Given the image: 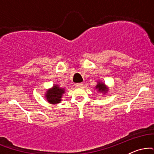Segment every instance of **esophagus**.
<instances>
[{
	"mask_svg": "<svg viewBox=\"0 0 154 154\" xmlns=\"http://www.w3.org/2000/svg\"><path fill=\"white\" fill-rule=\"evenodd\" d=\"M82 85V84L81 82H79V83H75V86L76 88H79V87H81V86Z\"/></svg>",
	"mask_w": 154,
	"mask_h": 154,
	"instance_id": "1",
	"label": "esophagus"
}]
</instances>
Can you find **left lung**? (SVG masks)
Listing matches in <instances>:
<instances>
[{
  "label": "left lung",
  "mask_w": 154,
  "mask_h": 154,
  "mask_svg": "<svg viewBox=\"0 0 154 154\" xmlns=\"http://www.w3.org/2000/svg\"><path fill=\"white\" fill-rule=\"evenodd\" d=\"M96 88H98V91H100V92H103V93H105L106 91V87H105V85L103 84V83H98V85H96Z\"/></svg>",
  "instance_id": "1"
}]
</instances>
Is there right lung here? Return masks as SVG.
<instances>
[{"mask_svg":"<svg viewBox=\"0 0 154 154\" xmlns=\"http://www.w3.org/2000/svg\"><path fill=\"white\" fill-rule=\"evenodd\" d=\"M63 93H64V90L62 88L54 86L52 89H50L48 91H47V100H48V102L53 104L59 103L61 100V98Z\"/></svg>","mask_w":154,"mask_h":154,"instance_id":"right-lung-1","label":"right lung"}]
</instances>
